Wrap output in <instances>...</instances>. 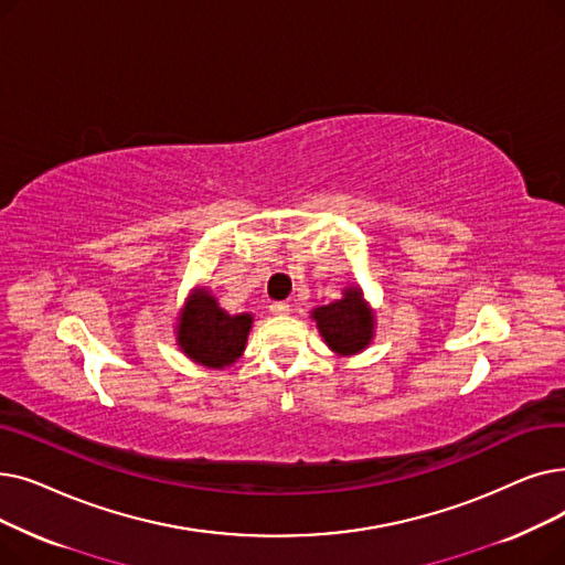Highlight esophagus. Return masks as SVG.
<instances>
[{
    "label": "esophagus",
    "mask_w": 565,
    "mask_h": 565,
    "mask_svg": "<svg viewBox=\"0 0 565 565\" xmlns=\"http://www.w3.org/2000/svg\"><path fill=\"white\" fill-rule=\"evenodd\" d=\"M271 315H276V317H285V315H289V303H282V301H276V303H271Z\"/></svg>",
    "instance_id": "1"
}]
</instances>
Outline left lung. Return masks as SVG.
Listing matches in <instances>:
<instances>
[{"mask_svg": "<svg viewBox=\"0 0 565 565\" xmlns=\"http://www.w3.org/2000/svg\"><path fill=\"white\" fill-rule=\"evenodd\" d=\"M321 340L338 356H356L370 347L374 338V310L363 297L359 285H347L342 297L327 306H317L310 312Z\"/></svg>", "mask_w": 565, "mask_h": 565, "instance_id": "left-lung-1", "label": "left lung"}]
</instances>
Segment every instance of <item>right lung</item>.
<instances>
[{
  "instance_id": "right-lung-1",
  "label": "right lung",
  "mask_w": 565,
  "mask_h": 565,
  "mask_svg": "<svg viewBox=\"0 0 565 565\" xmlns=\"http://www.w3.org/2000/svg\"><path fill=\"white\" fill-rule=\"evenodd\" d=\"M253 315H230L206 287L193 289L177 317V344L181 352L198 365L223 370L244 354Z\"/></svg>"
}]
</instances>
